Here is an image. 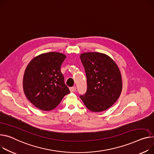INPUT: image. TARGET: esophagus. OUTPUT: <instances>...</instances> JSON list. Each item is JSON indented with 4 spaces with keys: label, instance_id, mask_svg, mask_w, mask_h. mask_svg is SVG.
<instances>
[{
    "label": "esophagus",
    "instance_id": "34e87169",
    "mask_svg": "<svg viewBox=\"0 0 154 154\" xmlns=\"http://www.w3.org/2000/svg\"><path fill=\"white\" fill-rule=\"evenodd\" d=\"M76 88L75 86H73V87L69 88V90H70V91L72 92H75V91H76Z\"/></svg>",
    "mask_w": 154,
    "mask_h": 154
}]
</instances>
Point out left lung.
<instances>
[{
    "mask_svg": "<svg viewBox=\"0 0 154 154\" xmlns=\"http://www.w3.org/2000/svg\"><path fill=\"white\" fill-rule=\"evenodd\" d=\"M87 79V91L80 98L91 111L107 110L120 97L122 81L120 69L108 55L86 52L80 55Z\"/></svg>",
    "mask_w": 154,
    "mask_h": 154,
    "instance_id": "8db88e82",
    "label": "left lung"
}]
</instances>
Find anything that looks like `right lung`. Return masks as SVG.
Masks as SVG:
<instances>
[{
	"label": "right lung",
	"mask_w": 154,
	"mask_h": 154,
	"mask_svg": "<svg viewBox=\"0 0 154 154\" xmlns=\"http://www.w3.org/2000/svg\"><path fill=\"white\" fill-rule=\"evenodd\" d=\"M66 56L58 52L41 54L29 62L23 77V90L35 107L49 111L70 93L60 71Z\"/></svg>",
	"instance_id": "obj_1"
}]
</instances>
